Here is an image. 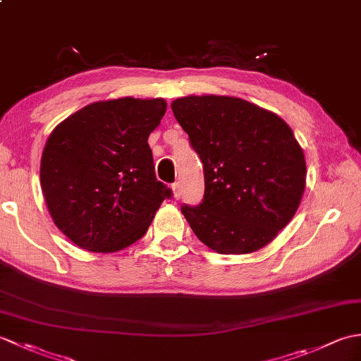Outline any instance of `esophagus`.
<instances>
[{"label":"esophagus","mask_w":361,"mask_h":361,"mask_svg":"<svg viewBox=\"0 0 361 361\" xmlns=\"http://www.w3.org/2000/svg\"><path fill=\"white\" fill-rule=\"evenodd\" d=\"M171 188H172V192H173V198H176V200H178V198L181 197V186H180V183H173V185H172Z\"/></svg>","instance_id":"34e87169"}]
</instances>
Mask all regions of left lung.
<instances>
[{"label":"left lung","instance_id":"8db88e82","mask_svg":"<svg viewBox=\"0 0 361 361\" xmlns=\"http://www.w3.org/2000/svg\"><path fill=\"white\" fill-rule=\"evenodd\" d=\"M204 171V195L181 212L195 235L220 255H248L293 219L305 189V158L278 114L229 96L172 102Z\"/></svg>","mask_w":361,"mask_h":361}]
</instances>
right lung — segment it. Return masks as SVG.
Wrapping results in <instances>:
<instances>
[{"mask_svg":"<svg viewBox=\"0 0 361 361\" xmlns=\"http://www.w3.org/2000/svg\"><path fill=\"white\" fill-rule=\"evenodd\" d=\"M166 109L164 99H113L83 106L52 130L42 155V190L54 224L78 247H130L171 198L147 142Z\"/></svg>","mask_w":361,"mask_h":361,"instance_id":"add662e5","label":"right lung"}]
</instances>
